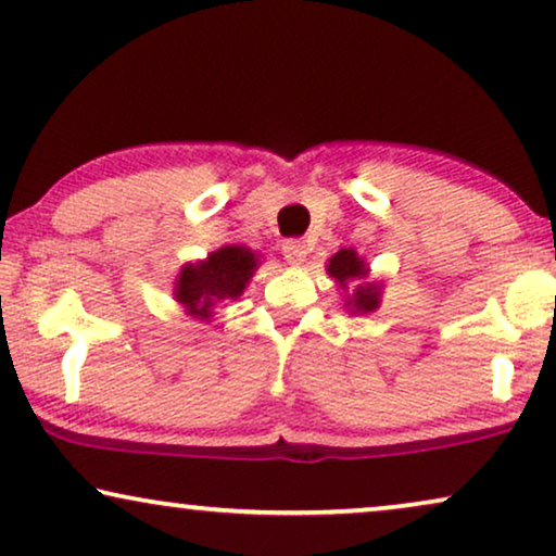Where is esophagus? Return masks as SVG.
Returning a JSON list of instances; mask_svg holds the SVG:
<instances>
[{"label":"esophagus","mask_w":556,"mask_h":556,"mask_svg":"<svg viewBox=\"0 0 556 556\" xmlns=\"http://www.w3.org/2000/svg\"><path fill=\"white\" fill-rule=\"evenodd\" d=\"M286 255H288V261L295 263V265L306 261V255H308L306 240H288L286 242Z\"/></svg>","instance_id":"34e87169"}]
</instances>
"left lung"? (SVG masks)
Returning <instances> with one entry per match:
<instances>
[{
    "label": "left lung",
    "instance_id": "left-lung-1",
    "mask_svg": "<svg viewBox=\"0 0 556 556\" xmlns=\"http://www.w3.org/2000/svg\"><path fill=\"white\" fill-rule=\"evenodd\" d=\"M329 276L337 278V283H341V288H346L352 278L367 276V268H364V261L354 253V250H339V253L329 261ZM349 303L356 308V314H359V311H364V314H367V311H375L379 303L377 286H359L352 293V301H346V306Z\"/></svg>",
    "mask_w": 556,
    "mask_h": 556
}]
</instances>
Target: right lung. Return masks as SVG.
Segmentation results:
<instances>
[{
	"mask_svg": "<svg viewBox=\"0 0 556 556\" xmlns=\"http://www.w3.org/2000/svg\"><path fill=\"white\" fill-rule=\"evenodd\" d=\"M257 257L242 245H227L200 265H187L177 280V301L192 316L210 318L212 306L223 299H238L253 278Z\"/></svg>",
	"mask_w": 556,
	"mask_h": 556,
	"instance_id": "obj_1",
	"label": "right lung"
}]
</instances>
